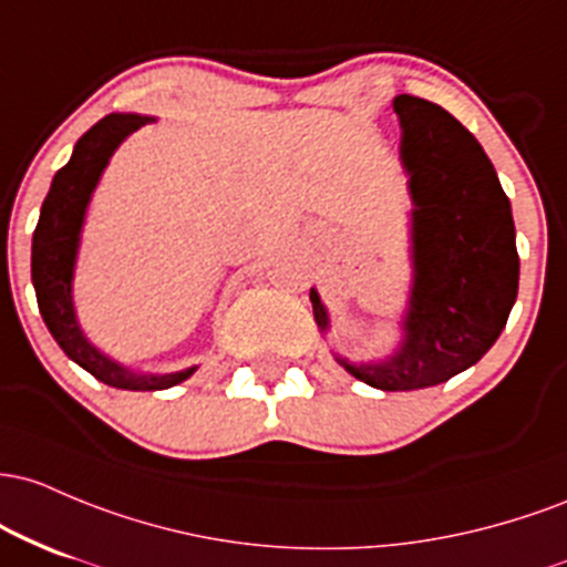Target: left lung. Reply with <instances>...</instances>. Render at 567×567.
Wrapping results in <instances>:
<instances>
[{
	"label": "left lung",
	"mask_w": 567,
	"mask_h": 567,
	"mask_svg": "<svg viewBox=\"0 0 567 567\" xmlns=\"http://www.w3.org/2000/svg\"><path fill=\"white\" fill-rule=\"evenodd\" d=\"M402 125V168L410 187V302L402 342L380 361H348L361 383L415 391L474 367L504 332L517 300L519 254L512 203L480 142L450 112L417 95L393 99ZM318 329L329 313L310 289Z\"/></svg>",
	"instance_id": "1"
}]
</instances>
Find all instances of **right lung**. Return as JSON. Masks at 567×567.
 I'll list each match as a JSON object with an SVG mask.
<instances>
[{
  "instance_id": "add662e5",
  "label": "right lung",
  "mask_w": 567,
  "mask_h": 567,
  "mask_svg": "<svg viewBox=\"0 0 567 567\" xmlns=\"http://www.w3.org/2000/svg\"><path fill=\"white\" fill-rule=\"evenodd\" d=\"M155 120L157 117L136 112H112L99 120L74 144L69 163L53 176L34 238H31V284H34L44 327L50 329L53 340L74 364L91 372L101 383L123 388V391H165V388L184 383L198 369L187 367L165 374L133 372L131 367L110 359L87 340L78 321V310H74V265H78L82 225H85L93 189L99 187L101 174L110 165L114 150L133 131L146 123H155Z\"/></svg>"
}]
</instances>
